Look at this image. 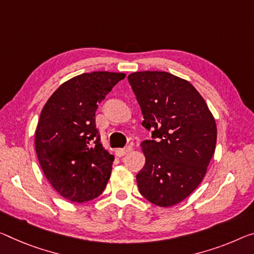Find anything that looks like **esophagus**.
<instances>
[{
	"mask_svg": "<svg viewBox=\"0 0 254 254\" xmlns=\"http://www.w3.org/2000/svg\"><path fill=\"white\" fill-rule=\"evenodd\" d=\"M132 147L131 146H126L125 149H118L116 150V155L117 157H124V155H126L129 153V152H131Z\"/></svg>",
	"mask_w": 254,
	"mask_h": 254,
	"instance_id": "esophagus-1",
	"label": "esophagus"
}]
</instances>
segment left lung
Returning <instances> with one entry per match:
<instances>
[{
	"label": "left lung",
	"instance_id": "8db88e82",
	"mask_svg": "<svg viewBox=\"0 0 254 254\" xmlns=\"http://www.w3.org/2000/svg\"><path fill=\"white\" fill-rule=\"evenodd\" d=\"M152 139L140 143L145 165L136 175L139 193L155 205L182 202L200 185L216 150L217 126L190 81L166 71L128 76Z\"/></svg>",
	"mask_w": 254,
	"mask_h": 254
}]
</instances>
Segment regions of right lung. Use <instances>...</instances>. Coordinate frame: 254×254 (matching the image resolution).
<instances>
[{
  "instance_id": "1",
  "label": "right lung",
  "mask_w": 254,
  "mask_h": 254,
  "mask_svg": "<svg viewBox=\"0 0 254 254\" xmlns=\"http://www.w3.org/2000/svg\"><path fill=\"white\" fill-rule=\"evenodd\" d=\"M125 76L81 73L62 84L42 109L35 150L50 184L69 201H91L108 184L115 157L101 143L95 111Z\"/></svg>"
}]
</instances>
